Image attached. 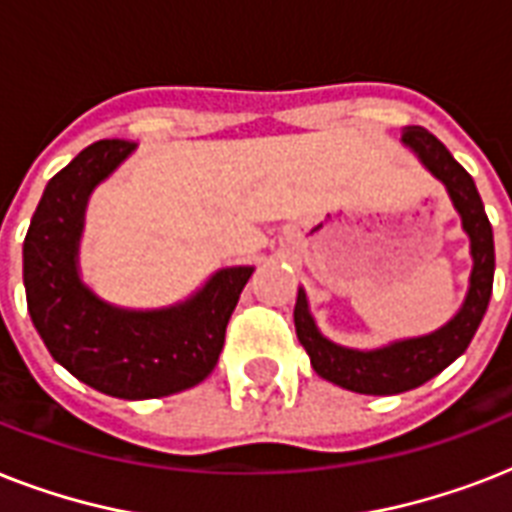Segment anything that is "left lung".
Segmentation results:
<instances>
[{
	"instance_id": "obj_1",
	"label": "left lung",
	"mask_w": 512,
	"mask_h": 512,
	"mask_svg": "<svg viewBox=\"0 0 512 512\" xmlns=\"http://www.w3.org/2000/svg\"><path fill=\"white\" fill-rule=\"evenodd\" d=\"M401 140L420 156L422 164L446 185L454 207L462 215V228L470 236V252H473V273H470V292L465 297L462 311L454 316L444 329H438L428 337L404 340L388 345L382 350H350L340 348L327 337L319 335L308 313L305 292H297L295 327L297 340L311 356L316 374L324 380L335 382L340 388L366 396H393L412 390L438 372H444L454 358L462 356L476 335L478 324L484 319L486 305L492 297L494 284V236L492 223L486 217L484 201L478 196L473 177L465 172L460 162L446 151L441 140L425 127H406Z\"/></svg>"
}]
</instances>
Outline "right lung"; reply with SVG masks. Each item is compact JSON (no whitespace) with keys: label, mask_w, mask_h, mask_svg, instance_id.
I'll return each instance as SVG.
<instances>
[{"label":"right lung","mask_w":512,"mask_h":512,"mask_svg":"<svg viewBox=\"0 0 512 512\" xmlns=\"http://www.w3.org/2000/svg\"><path fill=\"white\" fill-rule=\"evenodd\" d=\"M130 151V140H98L47 183L23 241V284L50 356L90 388L138 401L193 388L215 369L228 319L255 268H225L167 311L100 303L79 281L76 244L87 196Z\"/></svg>","instance_id":"right-lung-1"}]
</instances>
